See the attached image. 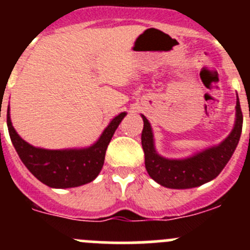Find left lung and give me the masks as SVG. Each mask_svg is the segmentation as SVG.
Segmentation results:
<instances>
[{"instance_id":"obj_1","label":"left lung","mask_w":250,"mask_h":250,"mask_svg":"<svg viewBox=\"0 0 250 250\" xmlns=\"http://www.w3.org/2000/svg\"><path fill=\"white\" fill-rule=\"evenodd\" d=\"M144 121L141 145L145 153V168L148 175L160 185L168 188H192L213 180L220 174L233 155L242 133L243 115L239 99L236 103V121L232 132L219 145L183 160H169L158 155L155 148L153 133L147 118Z\"/></svg>"}]
</instances>
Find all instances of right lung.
<instances>
[{
    "mask_svg": "<svg viewBox=\"0 0 250 250\" xmlns=\"http://www.w3.org/2000/svg\"><path fill=\"white\" fill-rule=\"evenodd\" d=\"M125 115V112H121L116 116L99 139L89 147L67 150L35 147L22 140L12 125L9 106L7 109V125L20 160L32 175L49 188H69L90 183L99 175L104 165L107 145Z\"/></svg>",
    "mask_w": 250,
    "mask_h": 250,
    "instance_id": "1",
    "label": "right lung"
}]
</instances>
